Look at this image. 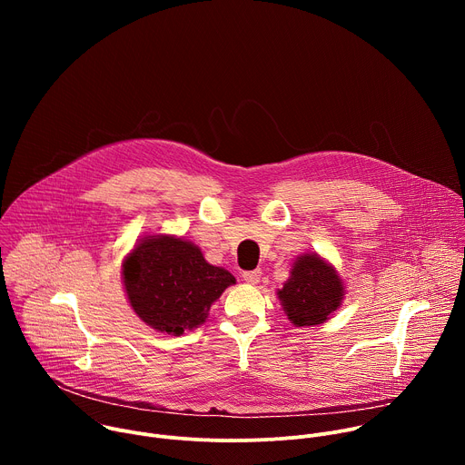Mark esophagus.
<instances>
[{"label":"esophagus","mask_w":465,"mask_h":465,"mask_svg":"<svg viewBox=\"0 0 465 465\" xmlns=\"http://www.w3.org/2000/svg\"><path fill=\"white\" fill-rule=\"evenodd\" d=\"M259 278H261V272L259 271H246V272H242V280L246 282V283H257L259 282Z\"/></svg>","instance_id":"esophagus-1"}]
</instances>
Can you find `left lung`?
<instances>
[{"instance_id": "8db88e82", "label": "left lung", "mask_w": 465, "mask_h": 465, "mask_svg": "<svg viewBox=\"0 0 465 465\" xmlns=\"http://www.w3.org/2000/svg\"><path fill=\"white\" fill-rule=\"evenodd\" d=\"M285 314L296 327L323 323L344 298L337 271L316 253L298 257L291 278L278 291Z\"/></svg>"}]
</instances>
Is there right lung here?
Returning a JSON list of instances; mask_svg holds the SVG:
<instances>
[{
  "mask_svg": "<svg viewBox=\"0 0 465 465\" xmlns=\"http://www.w3.org/2000/svg\"><path fill=\"white\" fill-rule=\"evenodd\" d=\"M123 283L132 309L147 325L182 335L204 323L212 303L235 278L210 264L193 242L154 235L126 255Z\"/></svg>",
  "mask_w": 465,
  "mask_h": 465,
  "instance_id": "1",
  "label": "right lung"
}]
</instances>
